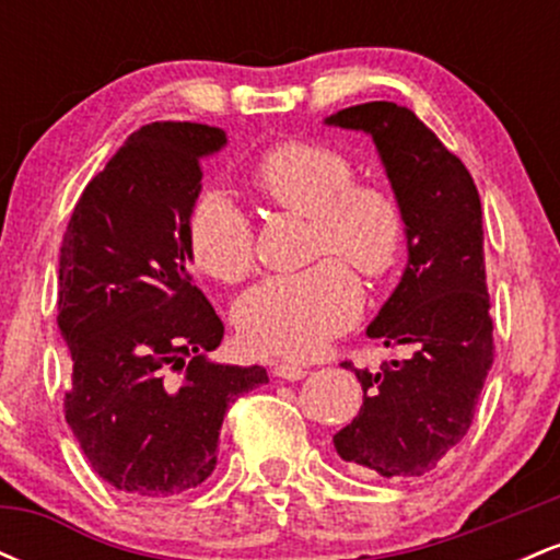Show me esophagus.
<instances>
[{
	"instance_id": "esophagus-1",
	"label": "esophagus",
	"mask_w": 560,
	"mask_h": 560,
	"mask_svg": "<svg viewBox=\"0 0 560 560\" xmlns=\"http://www.w3.org/2000/svg\"><path fill=\"white\" fill-rule=\"evenodd\" d=\"M305 365L300 363H289V361H276L273 363V376L279 378H287V382H300V378H305Z\"/></svg>"
}]
</instances>
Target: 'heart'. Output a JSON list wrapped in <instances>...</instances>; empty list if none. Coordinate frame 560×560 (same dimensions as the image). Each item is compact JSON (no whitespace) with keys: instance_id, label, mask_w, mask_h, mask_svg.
Listing matches in <instances>:
<instances>
[{"instance_id":"b5f03b06","label":"heart","mask_w":560,"mask_h":560,"mask_svg":"<svg viewBox=\"0 0 560 560\" xmlns=\"http://www.w3.org/2000/svg\"><path fill=\"white\" fill-rule=\"evenodd\" d=\"M255 184L292 213L313 218L311 255H339L365 276L395 266L405 215L382 186L355 184L342 152L313 141H289L260 158ZM191 258L218 281H240L253 268V223L226 191L208 189L189 215ZM363 311V289L342 260H320L300 273L268 276L242 294L234 320L242 342L260 355L305 358Z\"/></svg>"}]
</instances>
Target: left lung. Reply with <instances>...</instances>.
Listing matches in <instances>:
<instances>
[{
  "instance_id": "obj_1",
  "label": "left lung",
  "mask_w": 560,
  "mask_h": 560,
  "mask_svg": "<svg viewBox=\"0 0 560 560\" xmlns=\"http://www.w3.org/2000/svg\"><path fill=\"white\" fill-rule=\"evenodd\" d=\"M324 124L374 139L402 208L408 249L400 284L365 334L384 347H408L410 355L376 374L352 369L363 405L334 434V447L363 477H421L464 440L492 365L479 191L466 165L408 107L365 102Z\"/></svg>"
}]
</instances>
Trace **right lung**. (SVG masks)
<instances>
[{
  "label": "right lung",
  "instance_id": "obj_1",
  "mask_svg": "<svg viewBox=\"0 0 560 560\" xmlns=\"http://www.w3.org/2000/svg\"><path fill=\"white\" fill-rule=\"evenodd\" d=\"M223 147L213 126H141L83 189L62 236L66 419L94 471L137 498L202 485L229 405L268 384L262 365L210 358L223 324L189 271L199 163Z\"/></svg>",
  "mask_w": 560,
  "mask_h": 560
}]
</instances>
